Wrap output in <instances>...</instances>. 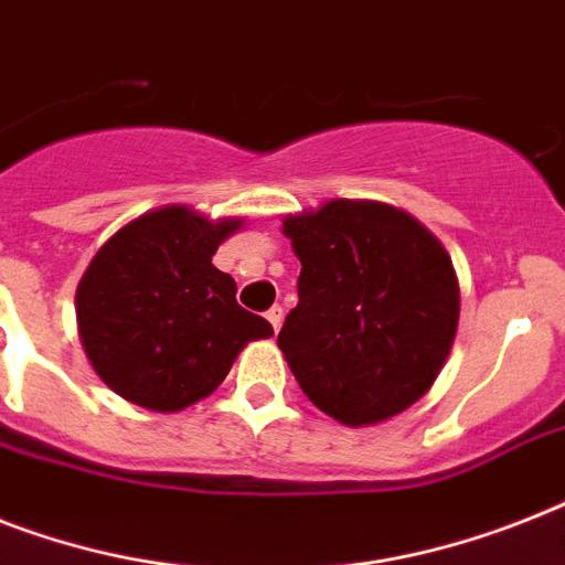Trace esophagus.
I'll list each match as a JSON object with an SVG mask.
<instances>
[{
  "label": "esophagus",
  "instance_id": "34e87169",
  "mask_svg": "<svg viewBox=\"0 0 565 565\" xmlns=\"http://www.w3.org/2000/svg\"><path fill=\"white\" fill-rule=\"evenodd\" d=\"M267 322L273 324V330H275V333H278V328H281V322H284V310H281V307H278V305L269 307V310H267Z\"/></svg>",
  "mask_w": 565,
  "mask_h": 565
}]
</instances>
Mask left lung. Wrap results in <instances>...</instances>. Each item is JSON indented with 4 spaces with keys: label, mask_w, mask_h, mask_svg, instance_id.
I'll return each mask as SVG.
<instances>
[{
    "label": "left lung",
    "mask_w": 565,
    "mask_h": 565,
    "mask_svg": "<svg viewBox=\"0 0 565 565\" xmlns=\"http://www.w3.org/2000/svg\"><path fill=\"white\" fill-rule=\"evenodd\" d=\"M301 260L278 348L301 392L345 426L409 409L433 388L458 328V278L441 241L374 200L284 217Z\"/></svg>",
    "instance_id": "obj_1"
}]
</instances>
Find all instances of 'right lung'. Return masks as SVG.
Masks as SVG:
<instances>
[{"label":"right lung","instance_id":"1","mask_svg":"<svg viewBox=\"0 0 565 565\" xmlns=\"http://www.w3.org/2000/svg\"><path fill=\"white\" fill-rule=\"evenodd\" d=\"M243 220L164 205L109 237L77 284V333L92 369L124 401L179 412L209 397L273 324L237 305L211 255Z\"/></svg>","mask_w":565,"mask_h":565}]
</instances>
